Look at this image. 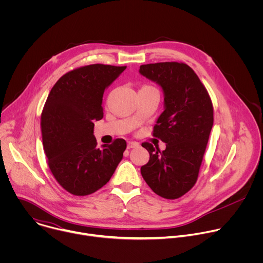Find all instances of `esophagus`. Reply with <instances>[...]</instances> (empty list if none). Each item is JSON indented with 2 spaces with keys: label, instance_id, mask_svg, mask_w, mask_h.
Wrapping results in <instances>:
<instances>
[{
  "label": "esophagus",
  "instance_id": "34e87169",
  "mask_svg": "<svg viewBox=\"0 0 263 263\" xmlns=\"http://www.w3.org/2000/svg\"><path fill=\"white\" fill-rule=\"evenodd\" d=\"M138 146V143L135 142V141H129L128 142V148H133V147H136Z\"/></svg>",
  "mask_w": 263,
  "mask_h": 263
}]
</instances>
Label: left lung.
Masks as SVG:
<instances>
[{"label":"left lung","mask_w":263,"mask_h":263,"mask_svg":"<svg viewBox=\"0 0 263 263\" xmlns=\"http://www.w3.org/2000/svg\"><path fill=\"white\" fill-rule=\"evenodd\" d=\"M139 73L158 84L163 92V112L153 135L165 142V149L144 142L149 160L140 173L158 196L178 199L191 191L213 125L210 97L196 72L185 63L143 64Z\"/></svg>","instance_id":"8db88e82"}]
</instances>
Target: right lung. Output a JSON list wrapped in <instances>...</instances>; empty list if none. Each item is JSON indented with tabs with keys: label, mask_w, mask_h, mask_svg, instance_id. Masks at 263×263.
Wrapping results in <instances>:
<instances>
[{
	"label": "right lung",
	"mask_w": 263,
	"mask_h": 263,
	"mask_svg": "<svg viewBox=\"0 0 263 263\" xmlns=\"http://www.w3.org/2000/svg\"><path fill=\"white\" fill-rule=\"evenodd\" d=\"M127 66L91 64L65 74L51 89L42 114L48 164L58 183L74 196L103 187L123 159L127 142L118 138L97 147L93 123L103 119V95Z\"/></svg>",
	"instance_id": "right-lung-1"
}]
</instances>
